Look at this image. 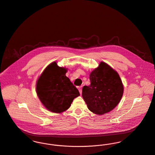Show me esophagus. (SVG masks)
Listing matches in <instances>:
<instances>
[{"label": "esophagus", "instance_id": "34e87169", "mask_svg": "<svg viewBox=\"0 0 155 155\" xmlns=\"http://www.w3.org/2000/svg\"><path fill=\"white\" fill-rule=\"evenodd\" d=\"M78 90H79L80 93V94H81V93H82V86H80V87H78Z\"/></svg>", "mask_w": 155, "mask_h": 155}]
</instances>
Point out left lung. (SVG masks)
Segmentation results:
<instances>
[{"label":"left lung","instance_id":"8db88e82","mask_svg":"<svg viewBox=\"0 0 155 155\" xmlns=\"http://www.w3.org/2000/svg\"><path fill=\"white\" fill-rule=\"evenodd\" d=\"M90 85L84 86L82 96L88 109L97 115L113 110L120 102L124 86L118 72L105 62L90 74Z\"/></svg>","mask_w":155,"mask_h":155}]
</instances>
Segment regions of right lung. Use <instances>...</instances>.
Wrapping results in <instances>:
<instances>
[{"label": "right lung", "mask_w": 155, "mask_h": 155, "mask_svg": "<svg viewBox=\"0 0 155 155\" xmlns=\"http://www.w3.org/2000/svg\"><path fill=\"white\" fill-rule=\"evenodd\" d=\"M67 68L56 62L49 65L37 81L36 93L45 107L54 113L67 110L73 100L80 96L75 86L66 76Z\"/></svg>", "instance_id": "obj_1"}]
</instances>
